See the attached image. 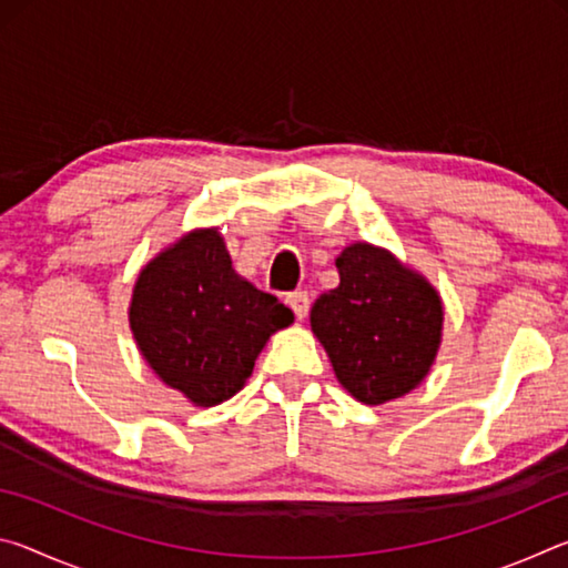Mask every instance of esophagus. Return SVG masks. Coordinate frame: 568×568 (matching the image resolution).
<instances>
[{"instance_id":"obj_1","label":"esophagus","mask_w":568,"mask_h":568,"mask_svg":"<svg viewBox=\"0 0 568 568\" xmlns=\"http://www.w3.org/2000/svg\"><path fill=\"white\" fill-rule=\"evenodd\" d=\"M285 303L293 307L295 318L303 321L305 315H307V307H311V297H307L305 291H295V293H287L285 295Z\"/></svg>"}]
</instances>
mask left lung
Wrapping results in <instances>:
<instances>
[{
  "label": "left lung",
  "mask_w": 568,
  "mask_h": 568,
  "mask_svg": "<svg viewBox=\"0 0 568 568\" xmlns=\"http://www.w3.org/2000/svg\"><path fill=\"white\" fill-rule=\"evenodd\" d=\"M341 283L311 311L313 335L341 386L365 406L418 388L444 341V301L426 275L386 247L351 243L335 257Z\"/></svg>",
  "instance_id": "1"
}]
</instances>
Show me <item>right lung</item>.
<instances>
[{"label": "right lung", "instance_id": "1", "mask_svg": "<svg viewBox=\"0 0 568 568\" xmlns=\"http://www.w3.org/2000/svg\"><path fill=\"white\" fill-rule=\"evenodd\" d=\"M128 318L152 373L200 408L243 390L271 335L295 321L235 273L217 227L190 230L142 265Z\"/></svg>", "mask_w": 568, "mask_h": 568}]
</instances>
